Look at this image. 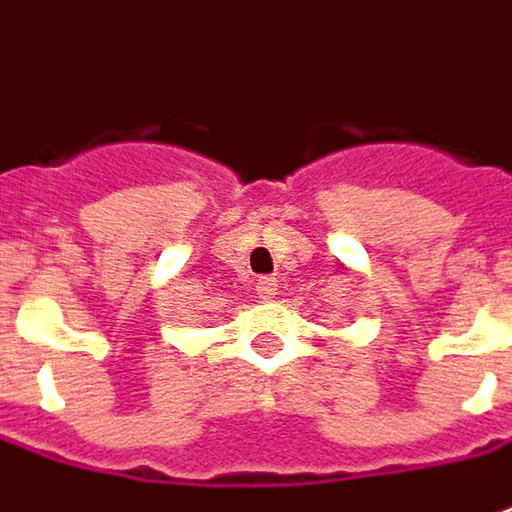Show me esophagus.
<instances>
[{"mask_svg":"<svg viewBox=\"0 0 512 512\" xmlns=\"http://www.w3.org/2000/svg\"><path fill=\"white\" fill-rule=\"evenodd\" d=\"M276 290H279V285H276L273 276H259V279H256V296H259V299H273Z\"/></svg>","mask_w":512,"mask_h":512,"instance_id":"34e87169","label":"esophagus"}]
</instances>
